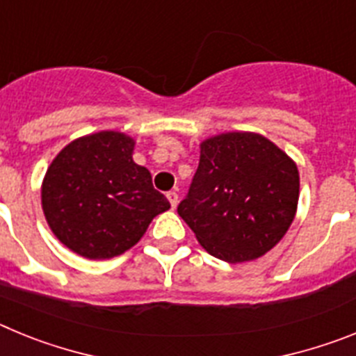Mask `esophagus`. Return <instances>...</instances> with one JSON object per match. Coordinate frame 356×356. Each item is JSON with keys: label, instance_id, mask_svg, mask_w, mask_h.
Instances as JSON below:
<instances>
[{"label": "esophagus", "instance_id": "esophagus-1", "mask_svg": "<svg viewBox=\"0 0 356 356\" xmlns=\"http://www.w3.org/2000/svg\"><path fill=\"white\" fill-rule=\"evenodd\" d=\"M168 200L169 203H171L172 209H176V205H178V194H176L175 191H171V193H168Z\"/></svg>", "mask_w": 356, "mask_h": 356}]
</instances>
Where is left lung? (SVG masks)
Masks as SVG:
<instances>
[{"mask_svg": "<svg viewBox=\"0 0 356 356\" xmlns=\"http://www.w3.org/2000/svg\"><path fill=\"white\" fill-rule=\"evenodd\" d=\"M300 171L275 143L253 131H226L200 144V165L178 213L212 257L260 259L294 221Z\"/></svg>", "mask_w": 356, "mask_h": 356, "instance_id": "8db88e82", "label": "left lung"}]
</instances>
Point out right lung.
Instances as JSON below:
<instances>
[{"label":"right lung","mask_w":356,"mask_h":356,"mask_svg":"<svg viewBox=\"0 0 356 356\" xmlns=\"http://www.w3.org/2000/svg\"><path fill=\"white\" fill-rule=\"evenodd\" d=\"M135 140L115 130L83 135L49 163L40 187L55 237L83 259H112L134 248L153 217L171 209L134 162Z\"/></svg>","instance_id":"right-lung-1"}]
</instances>
